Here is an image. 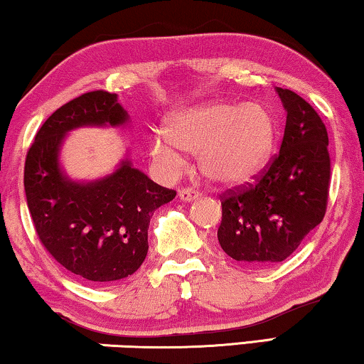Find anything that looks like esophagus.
<instances>
[{
	"label": "esophagus",
	"mask_w": 364,
	"mask_h": 364,
	"mask_svg": "<svg viewBox=\"0 0 364 364\" xmlns=\"http://www.w3.org/2000/svg\"><path fill=\"white\" fill-rule=\"evenodd\" d=\"M178 197H181L183 202H192V200H197L200 197V192L195 191L192 187H186L178 191Z\"/></svg>",
	"instance_id": "1"
}]
</instances>
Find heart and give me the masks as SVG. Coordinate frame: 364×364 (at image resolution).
I'll return each instance as SVG.
<instances>
[{"label": "heart", "mask_w": 364, "mask_h": 364, "mask_svg": "<svg viewBox=\"0 0 364 364\" xmlns=\"http://www.w3.org/2000/svg\"><path fill=\"white\" fill-rule=\"evenodd\" d=\"M276 144V119L257 103H203L176 114L167 134L151 143L156 161L169 169L198 154L200 171L220 186H240L264 169Z\"/></svg>", "instance_id": "b5f03b06"}]
</instances>
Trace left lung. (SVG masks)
<instances>
[{"label":"left lung","instance_id":"8db88e82","mask_svg":"<svg viewBox=\"0 0 364 364\" xmlns=\"http://www.w3.org/2000/svg\"><path fill=\"white\" fill-rule=\"evenodd\" d=\"M287 112L279 154L255 182L220 195L221 250L251 266L287 259L320 225L330 188L328 134L312 105L287 88H277Z\"/></svg>","mask_w":364,"mask_h":364}]
</instances>
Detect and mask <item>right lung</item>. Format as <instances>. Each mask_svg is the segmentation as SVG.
I'll list each match as a JSON object with an SVG mask.
<instances>
[{
  "instance_id": "1",
  "label": "right lung",
  "mask_w": 364,
  "mask_h": 364,
  "mask_svg": "<svg viewBox=\"0 0 364 364\" xmlns=\"http://www.w3.org/2000/svg\"><path fill=\"white\" fill-rule=\"evenodd\" d=\"M128 113L117 93H83L55 109L26 154L24 191L36 233L54 259L88 282L108 284L139 269L156 208L176 191L152 182L129 161L112 176L72 182L59 167V147L78 126H119Z\"/></svg>"
}]
</instances>
